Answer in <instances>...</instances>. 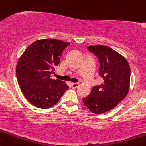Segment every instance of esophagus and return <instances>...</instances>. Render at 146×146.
Listing matches in <instances>:
<instances>
[{
    "label": "esophagus",
    "mask_w": 146,
    "mask_h": 146,
    "mask_svg": "<svg viewBox=\"0 0 146 146\" xmlns=\"http://www.w3.org/2000/svg\"><path fill=\"white\" fill-rule=\"evenodd\" d=\"M79 86V83H71V87L73 88H77Z\"/></svg>",
    "instance_id": "34e87169"
}]
</instances>
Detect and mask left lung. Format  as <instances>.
Returning <instances> with one entry per match:
<instances>
[{"label":"left lung","mask_w":146,"mask_h":146,"mask_svg":"<svg viewBox=\"0 0 146 146\" xmlns=\"http://www.w3.org/2000/svg\"><path fill=\"white\" fill-rule=\"evenodd\" d=\"M88 49L98 59V75L103 82L95 86L90 95L83 98V101L93 113H103L111 111L126 97L131 69L126 59L111 48L99 45L88 46Z\"/></svg>","instance_id":"obj_1"}]
</instances>
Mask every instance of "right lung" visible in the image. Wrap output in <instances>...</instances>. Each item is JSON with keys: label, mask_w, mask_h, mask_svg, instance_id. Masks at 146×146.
<instances>
[{"label": "right lung", "mask_w": 146, "mask_h": 146, "mask_svg": "<svg viewBox=\"0 0 146 146\" xmlns=\"http://www.w3.org/2000/svg\"><path fill=\"white\" fill-rule=\"evenodd\" d=\"M69 44L56 39L37 40L25 49L18 60V85L27 100L35 107H52L69 88L64 81L51 78L63 50Z\"/></svg>", "instance_id": "obj_1"}]
</instances>
